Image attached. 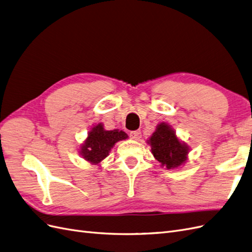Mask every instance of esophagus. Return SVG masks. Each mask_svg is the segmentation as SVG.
<instances>
[{
  "label": "esophagus",
  "instance_id": "1",
  "mask_svg": "<svg viewBox=\"0 0 252 252\" xmlns=\"http://www.w3.org/2000/svg\"><path fill=\"white\" fill-rule=\"evenodd\" d=\"M130 136H131V139H133V140H139L141 138V131L140 130L131 131Z\"/></svg>",
  "mask_w": 252,
  "mask_h": 252
}]
</instances>
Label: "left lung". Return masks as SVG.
I'll list each match as a JSON object with an SVG mask.
<instances>
[{"label": "left lung", "mask_w": 252, "mask_h": 252, "mask_svg": "<svg viewBox=\"0 0 252 252\" xmlns=\"http://www.w3.org/2000/svg\"><path fill=\"white\" fill-rule=\"evenodd\" d=\"M148 144L151 146L152 155L167 169L178 168L186 162L189 148L177 138L168 124H158L148 140Z\"/></svg>", "instance_id": "left-lung-1"}]
</instances>
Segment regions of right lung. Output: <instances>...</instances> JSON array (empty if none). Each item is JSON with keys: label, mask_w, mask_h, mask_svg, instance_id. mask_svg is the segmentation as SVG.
<instances>
[{"label": "right lung", "mask_w": 252, "mask_h": 252, "mask_svg": "<svg viewBox=\"0 0 252 252\" xmlns=\"http://www.w3.org/2000/svg\"><path fill=\"white\" fill-rule=\"evenodd\" d=\"M128 138L127 133L119 129L105 130L103 124L95 125L88 133L87 139L82 145L80 154L86 161L98 164L109 155L114 144Z\"/></svg>", "instance_id": "right-lung-1"}]
</instances>
